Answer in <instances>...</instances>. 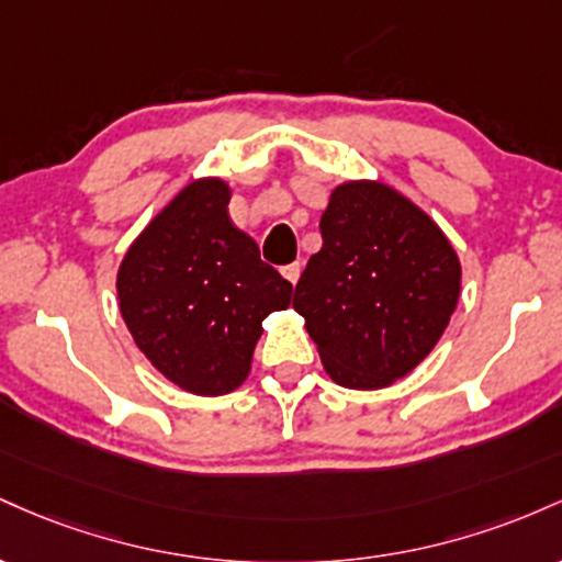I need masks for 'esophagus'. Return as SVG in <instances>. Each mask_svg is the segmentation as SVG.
<instances>
[{
  "label": "esophagus",
  "instance_id": "esophagus-1",
  "mask_svg": "<svg viewBox=\"0 0 562 562\" xmlns=\"http://www.w3.org/2000/svg\"><path fill=\"white\" fill-rule=\"evenodd\" d=\"M300 273H302V265L300 262H292V265H286V268H281V276L289 283H292V286L300 281Z\"/></svg>",
  "mask_w": 562,
  "mask_h": 562
}]
</instances>
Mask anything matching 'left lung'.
Instances as JSON below:
<instances>
[{"label":"left lung","instance_id":"8db88e82","mask_svg":"<svg viewBox=\"0 0 562 562\" xmlns=\"http://www.w3.org/2000/svg\"><path fill=\"white\" fill-rule=\"evenodd\" d=\"M321 236L294 311L334 382L390 387L430 356L457 311V251L430 214L382 180L334 186Z\"/></svg>","mask_w":562,"mask_h":562}]
</instances>
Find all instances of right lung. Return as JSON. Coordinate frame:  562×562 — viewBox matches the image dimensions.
Segmentation results:
<instances>
[{
	"mask_svg": "<svg viewBox=\"0 0 562 562\" xmlns=\"http://www.w3.org/2000/svg\"><path fill=\"white\" fill-rule=\"evenodd\" d=\"M231 186L196 178L124 251L119 313L159 374L193 395L247 382L262 321L286 311L292 283L233 225Z\"/></svg>",
	"mask_w": 562,
	"mask_h": 562,
	"instance_id": "add662e5",
	"label": "right lung"
}]
</instances>
